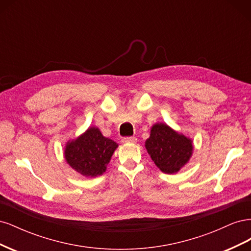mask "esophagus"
<instances>
[{
  "instance_id": "esophagus-1",
  "label": "esophagus",
  "mask_w": 251,
  "mask_h": 251,
  "mask_svg": "<svg viewBox=\"0 0 251 251\" xmlns=\"http://www.w3.org/2000/svg\"><path fill=\"white\" fill-rule=\"evenodd\" d=\"M123 142H125V143H136L137 142V138L136 137H124L123 138Z\"/></svg>"
}]
</instances>
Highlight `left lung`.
I'll use <instances>...</instances> for the list:
<instances>
[{"label": "left lung", "mask_w": 251, "mask_h": 251, "mask_svg": "<svg viewBox=\"0 0 251 251\" xmlns=\"http://www.w3.org/2000/svg\"><path fill=\"white\" fill-rule=\"evenodd\" d=\"M146 149L151 160L165 174H174L188 162L193 154V142L165 124L151 126Z\"/></svg>", "instance_id": "8db88e82"}]
</instances>
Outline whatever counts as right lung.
I'll return each instance as SVG.
<instances>
[{"mask_svg":"<svg viewBox=\"0 0 251 251\" xmlns=\"http://www.w3.org/2000/svg\"><path fill=\"white\" fill-rule=\"evenodd\" d=\"M118 144L105 138L95 126L89 127L75 140L67 143L65 149L66 161L72 169L86 177L100 176Z\"/></svg>","mask_w":251,"mask_h":251,"instance_id":"1","label":"right lung"}]
</instances>
